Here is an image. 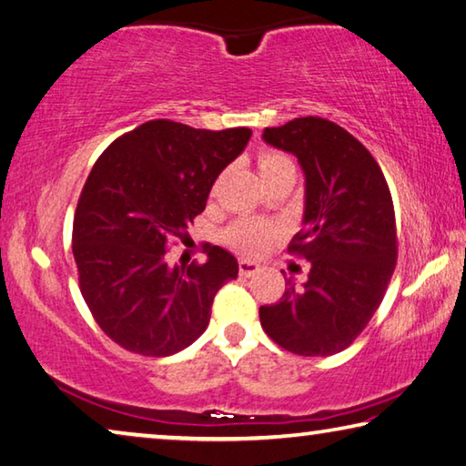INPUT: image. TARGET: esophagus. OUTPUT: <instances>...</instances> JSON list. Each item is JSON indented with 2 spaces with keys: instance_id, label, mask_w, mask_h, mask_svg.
I'll return each mask as SVG.
<instances>
[{
  "instance_id": "esophagus-1",
  "label": "esophagus",
  "mask_w": 466,
  "mask_h": 466,
  "mask_svg": "<svg viewBox=\"0 0 466 466\" xmlns=\"http://www.w3.org/2000/svg\"><path fill=\"white\" fill-rule=\"evenodd\" d=\"M259 272V264L251 262V259H239V274L246 276V279H249V276H254Z\"/></svg>"
}]
</instances>
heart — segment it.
Segmentation results:
<instances>
[{
    "label": "heart",
    "instance_id": "heart-1",
    "mask_svg": "<svg viewBox=\"0 0 466 466\" xmlns=\"http://www.w3.org/2000/svg\"><path fill=\"white\" fill-rule=\"evenodd\" d=\"M289 163L290 159L287 155L279 151H262L258 157V167L262 177L274 169L289 166ZM279 233L280 227L276 223H270V220L241 218L227 228L225 241L233 249L241 251V254H258V251H262L274 238H279Z\"/></svg>",
    "mask_w": 466,
    "mask_h": 466
}]
</instances>
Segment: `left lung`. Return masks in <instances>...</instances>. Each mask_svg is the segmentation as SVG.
Wrapping results in <instances>:
<instances>
[{"instance_id":"left-lung-1","label":"left lung","mask_w":466,"mask_h":466,"mask_svg":"<svg viewBox=\"0 0 466 466\" xmlns=\"http://www.w3.org/2000/svg\"><path fill=\"white\" fill-rule=\"evenodd\" d=\"M264 141L295 155L305 171L303 228L289 251L307 259L309 276L300 287L289 280L279 303L259 307V321L292 354H338L369 325L395 272L387 179L370 151L331 120L295 118L266 128Z\"/></svg>"}]
</instances>
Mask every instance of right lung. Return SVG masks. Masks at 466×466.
Returning a JSON list of instances; mask_svg holds the SVG:
<instances>
[{
	"mask_svg": "<svg viewBox=\"0 0 466 466\" xmlns=\"http://www.w3.org/2000/svg\"><path fill=\"white\" fill-rule=\"evenodd\" d=\"M251 130L192 128L149 120L118 137L86 179L73 218L79 289L112 341L141 356H171L198 339L218 289L238 279L227 249L204 264L169 266V243L207 207L220 171Z\"/></svg>",
	"mask_w": 466,
	"mask_h": 466,
	"instance_id": "obj_1",
	"label": "right lung"
}]
</instances>
